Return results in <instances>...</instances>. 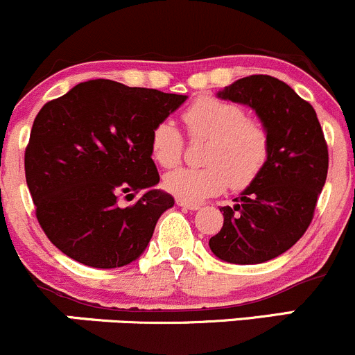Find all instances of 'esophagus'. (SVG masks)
<instances>
[{
    "mask_svg": "<svg viewBox=\"0 0 355 355\" xmlns=\"http://www.w3.org/2000/svg\"><path fill=\"white\" fill-rule=\"evenodd\" d=\"M177 204H178V206H180L182 209H189V211H197V209L200 207L199 204H193V202H185V200H182V199H177Z\"/></svg>",
    "mask_w": 355,
    "mask_h": 355,
    "instance_id": "34e87169",
    "label": "esophagus"
}]
</instances>
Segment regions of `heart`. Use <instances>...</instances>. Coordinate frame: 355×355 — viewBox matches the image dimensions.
Masks as SVG:
<instances>
[{"mask_svg":"<svg viewBox=\"0 0 355 355\" xmlns=\"http://www.w3.org/2000/svg\"><path fill=\"white\" fill-rule=\"evenodd\" d=\"M192 139H206L202 168H180L163 177V187L185 202H200L223 192L227 185L243 190L267 165L270 139L260 121L246 117L238 103L200 96L182 114ZM184 136L171 121L155 125L149 137L151 156L163 168H173L184 155Z\"/></svg>","mask_w":355,"mask_h":355,"instance_id":"obj_1","label":"heart"}]
</instances>
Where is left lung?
<instances>
[{
    "mask_svg": "<svg viewBox=\"0 0 355 355\" xmlns=\"http://www.w3.org/2000/svg\"><path fill=\"white\" fill-rule=\"evenodd\" d=\"M218 96L252 107L268 130L267 165L250 187L221 207V231L209 240L230 263L252 266L287 252L311 225L328 173V146L316 112L289 85L252 74Z\"/></svg>",
    "mask_w": 355,
    "mask_h": 355,
    "instance_id": "1",
    "label": "left lung"
}]
</instances>
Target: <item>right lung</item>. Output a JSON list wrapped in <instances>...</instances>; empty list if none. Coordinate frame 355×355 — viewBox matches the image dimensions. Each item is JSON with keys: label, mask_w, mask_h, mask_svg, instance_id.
<instances>
[{"label": "right lung", "mask_w": 355, "mask_h": 355, "mask_svg": "<svg viewBox=\"0 0 355 355\" xmlns=\"http://www.w3.org/2000/svg\"><path fill=\"white\" fill-rule=\"evenodd\" d=\"M187 96L89 80L51 100L33 121L25 178L46 236L64 255L96 268L124 267L146 250L173 197L149 137ZM144 196L128 208L118 197Z\"/></svg>", "instance_id": "add662e5"}]
</instances>
